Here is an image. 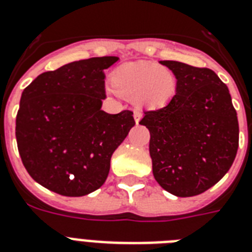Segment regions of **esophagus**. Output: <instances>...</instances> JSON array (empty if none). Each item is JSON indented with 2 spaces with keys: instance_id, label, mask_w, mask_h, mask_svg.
<instances>
[{
  "instance_id": "1",
  "label": "esophagus",
  "mask_w": 252,
  "mask_h": 252,
  "mask_svg": "<svg viewBox=\"0 0 252 252\" xmlns=\"http://www.w3.org/2000/svg\"><path fill=\"white\" fill-rule=\"evenodd\" d=\"M141 118H142V113H141L139 110H134V120H136L137 124H138V122L141 120Z\"/></svg>"
}]
</instances>
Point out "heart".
<instances>
[{
    "instance_id": "heart-1",
    "label": "heart",
    "mask_w": 252,
    "mask_h": 252,
    "mask_svg": "<svg viewBox=\"0 0 252 252\" xmlns=\"http://www.w3.org/2000/svg\"><path fill=\"white\" fill-rule=\"evenodd\" d=\"M116 94L133 98L142 107H161L172 100L177 90L174 74L156 63H130L116 67L111 74Z\"/></svg>"
}]
</instances>
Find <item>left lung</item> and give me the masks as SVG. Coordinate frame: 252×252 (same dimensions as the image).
<instances>
[{"label":"left lung","instance_id":"left-lung-1","mask_svg":"<svg viewBox=\"0 0 252 252\" xmlns=\"http://www.w3.org/2000/svg\"><path fill=\"white\" fill-rule=\"evenodd\" d=\"M177 78L173 98L145 111L156 182L178 197L196 196L218 183L238 149L237 113L228 87L208 67L160 61Z\"/></svg>","mask_w":252,"mask_h":252}]
</instances>
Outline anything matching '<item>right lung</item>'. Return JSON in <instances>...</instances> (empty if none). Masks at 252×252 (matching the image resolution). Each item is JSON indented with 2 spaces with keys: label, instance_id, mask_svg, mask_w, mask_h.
Listing matches in <instances>:
<instances>
[{
  "label": "right lung",
  "instance_id": "obj_1",
  "mask_svg": "<svg viewBox=\"0 0 252 252\" xmlns=\"http://www.w3.org/2000/svg\"><path fill=\"white\" fill-rule=\"evenodd\" d=\"M119 58L74 61L38 75L22 94L16 142L27 172L63 196L79 197L105 183L110 160L136 122L130 110H103V70Z\"/></svg>",
  "mask_w": 252,
  "mask_h": 252
}]
</instances>
